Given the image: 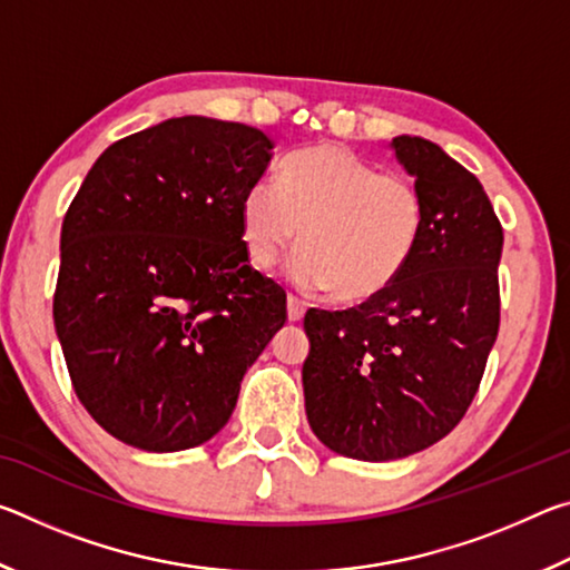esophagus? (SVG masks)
<instances>
[{
  "label": "esophagus",
  "mask_w": 570,
  "mask_h": 570,
  "mask_svg": "<svg viewBox=\"0 0 570 570\" xmlns=\"http://www.w3.org/2000/svg\"><path fill=\"white\" fill-rule=\"evenodd\" d=\"M286 312H288V322H302L304 320V312H306V304L302 302V298H296V296L288 294Z\"/></svg>",
  "instance_id": "esophagus-1"
}]
</instances>
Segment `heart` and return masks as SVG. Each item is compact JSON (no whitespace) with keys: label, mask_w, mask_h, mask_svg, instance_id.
I'll return each instance as SVG.
<instances>
[{"label":"heart","mask_w":570,"mask_h":570,"mask_svg":"<svg viewBox=\"0 0 570 570\" xmlns=\"http://www.w3.org/2000/svg\"><path fill=\"white\" fill-rule=\"evenodd\" d=\"M422 230L417 183L334 142L294 153L278 183L256 180L240 198L250 264L272 268L298 240L304 250L292 266L294 282L332 288L350 304L370 302L397 282Z\"/></svg>","instance_id":"obj_1"}]
</instances>
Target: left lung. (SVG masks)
I'll list each match as a JSON object with an SVG mask.
<instances>
[{"instance_id": "8db88e82", "label": "left lung", "mask_w": 570, "mask_h": 570, "mask_svg": "<svg viewBox=\"0 0 570 570\" xmlns=\"http://www.w3.org/2000/svg\"><path fill=\"white\" fill-rule=\"evenodd\" d=\"M392 148L424 200L412 262L370 302L304 316L308 424L366 462L414 455L455 430L500 326L503 226L488 193L435 142L400 135Z\"/></svg>"}]
</instances>
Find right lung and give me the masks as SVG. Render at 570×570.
<instances>
[{"instance_id": "obj_1", "label": "right lung", "mask_w": 570, "mask_h": 570, "mask_svg": "<svg viewBox=\"0 0 570 570\" xmlns=\"http://www.w3.org/2000/svg\"><path fill=\"white\" fill-rule=\"evenodd\" d=\"M272 148L250 125L170 118L112 142L67 208L57 340L77 400L125 445H204L286 322L240 236Z\"/></svg>"}]
</instances>
